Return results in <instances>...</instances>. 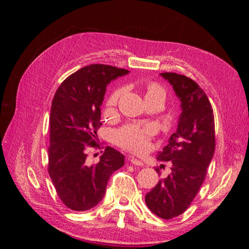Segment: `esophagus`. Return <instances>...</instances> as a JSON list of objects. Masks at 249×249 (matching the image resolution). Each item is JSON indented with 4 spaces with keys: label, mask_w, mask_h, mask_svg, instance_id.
<instances>
[{
    "label": "esophagus",
    "mask_w": 249,
    "mask_h": 249,
    "mask_svg": "<svg viewBox=\"0 0 249 249\" xmlns=\"http://www.w3.org/2000/svg\"><path fill=\"white\" fill-rule=\"evenodd\" d=\"M129 162L130 163H133V165H135V166H144V162L142 161V160H140V159H136V158H134V157H130L129 158Z\"/></svg>",
    "instance_id": "1"
}]
</instances>
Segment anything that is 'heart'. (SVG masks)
<instances>
[{"mask_svg":"<svg viewBox=\"0 0 249 249\" xmlns=\"http://www.w3.org/2000/svg\"><path fill=\"white\" fill-rule=\"evenodd\" d=\"M123 94V89H116L108 96L107 107L111 109L119 102V99ZM165 95L162 88L156 83H150L146 89V99L155 95ZM156 134V127L154 125H138L129 124L125 125L115 133V142L123 148L134 151V153H142L145 151L149 146V141Z\"/></svg>","mask_w":249,"mask_h":249,"instance_id":"b5f03b06","label":"heart"}]
</instances>
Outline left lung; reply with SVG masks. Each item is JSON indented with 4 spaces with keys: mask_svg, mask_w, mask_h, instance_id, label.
Listing matches in <instances>:
<instances>
[{
    "mask_svg": "<svg viewBox=\"0 0 249 249\" xmlns=\"http://www.w3.org/2000/svg\"><path fill=\"white\" fill-rule=\"evenodd\" d=\"M160 75L174 88L181 114L176 133L157 156L159 161L171 163V172L147 193L145 201L154 214L170 220L182 214L199 192L215 149V129L212 105L199 84L175 72ZM156 171L160 175L159 168Z\"/></svg>",
    "mask_w": 249,
    "mask_h": 249,
    "instance_id": "1",
    "label": "left lung"
}]
</instances>
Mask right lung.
Segmentation results:
<instances>
[{"label":"right lung","mask_w":249,"mask_h":249,"mask_svg":"<svg viewBox=\"0 0 249 249\" xmlns=\"http://www.w3.org/2000/svg\"><path fill=\"white\" fill-rule=\"evenodd\" d=\"M129 72L107 65H90L69 75L54 93L49 117L48 172L64 204L73 211L94 208L103 199L108 179L124 166L125 157L107 147L100 161L87 160L96 147L102 125L101 105L107 86Z\"/></svg>","instance_id":"add662e5"}]
</instances>
